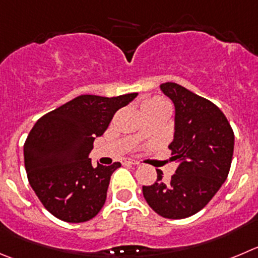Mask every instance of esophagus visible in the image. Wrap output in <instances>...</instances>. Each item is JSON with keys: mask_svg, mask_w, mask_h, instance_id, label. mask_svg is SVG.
Returning <instances> with one entry per match:
<instances>
[{"mask_svg": "<svg viewBox=\"0 0 258 258\" xmlns=\"http://www.w3.org/2000/svg\"><path fill=\"white\" fill-rule=\"evenodd\" d=\"M123 164H128V165H139V162L137 160H134V159H124Z\"/></svg>", "mask_w": 258, "mask_h": 258, "instance_id": "esophagus-1", "label": "esophagus"}]
</instances>
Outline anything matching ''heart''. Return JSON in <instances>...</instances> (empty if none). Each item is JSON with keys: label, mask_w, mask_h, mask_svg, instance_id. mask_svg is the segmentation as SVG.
<instances>
[{"label": "heart", "mask_w": 258, "mask_h": 258, "mask_svg": "<svg viewBox=\"0 0 258 258\" xmlns=\"http://www.w3.org/2000/svg\"><path fill=\"white\" fill-rule=\"evenodd\" d=\"M165 103H168L167 100L163 99V98H159V96H155V98H151V99L146 100L145 103L143 104L144 105H158V104H165Z\"/></svg>", "instance_id": "b5f03b06"}]
</instances>
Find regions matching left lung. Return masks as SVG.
<instances>
[{
	"instance_id": "1",
	"label": "left lung",
	"mask_w": 258,
	"mask_h": 258,
	"mask_svg": "<svg viewBox=\"0 0 258 258\" xmlns=\"http://www.w3.org/2000/svg\"><path fill=\"white\" fill-rule=\"evenodd\" d=\"M175 107L170 160L178 168L169 180L162 170L151 186H143L146 202L158 215L183 219L199 213L225 182L234 150V132L210 100L175 83L160 85Z\"/></svg>"
}]
</instances>
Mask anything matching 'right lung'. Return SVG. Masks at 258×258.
Here are the masks:
<instances>
[{"label": "right lung", "instance_id": "1", "mask_svg": "<svg viewBox=\"0 0 258 258\" xmlns=\"http://www.w3.org/2000/svg\"><path fill=\"white\" fill-rule=\"evenodd\" d=\"M136 96H76L40 117L29 132L24 144L29 183L53 216L84 223L102 210L110 175L121 163L93 167L89 153L114 113Z\"/></svg>", "mask_w": 258, "mask_h": 258}]
</instances>
